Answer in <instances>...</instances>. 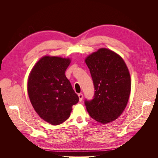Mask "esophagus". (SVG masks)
<instances>
[{"mask_svg": "<svg viewBox=\"0 0 158 158\" xmlns=\"http://www.w3.org/2000/svg\"><path fill=\"white\" fill-rule=\"evenodd\" d=\"M78 97H79L80 102H82V99H83V95H82V94H78Z\"/></svg>", "mask_w": 158, "mask_h": 158, "instance_id": "obj_1", "label": "esophagus"}]
</instances>
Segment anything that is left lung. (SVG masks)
I'll return each instance as SVG.
<instances>
[{
    "label": "left lung",
    "mask_w": 158,
    "mask_h": 158,
    "mask_svg": "<svg viewBox=\"0 0 158 158\" xmlns=\"http://www.w3.org/2000/svg\"><path fill=\"white\" fill-rule=\"evenodd\" d=\"M85 62L95 90L94 98L84 102L89 114L102 124L115 120L125 109L131 94V76L125 61L116 52L102 48Z\"/></svg>",
    "instance_id": "1"
}]
</instances>
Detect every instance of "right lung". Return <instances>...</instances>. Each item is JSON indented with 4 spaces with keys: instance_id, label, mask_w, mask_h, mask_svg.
I'll return each instance as SVG.
<instances>
[{
    "instance_id": "right-lung-1",
    "label": "right lung",
    "mask_w": 158,
    "mask_h": 158,
    "mask_svg": "<svg viewBox=\"0 0 158 158\" xmlns=\"http://www.w3.org/2000/svg\"><path fill=\"white\" fill-rule=\"evenodd\" d=\"M70 59L45 56L33 66L27 81V92L39 116L52 125L67 120L79 98L66 77Z\"/></svg>"
}]
</instances>
